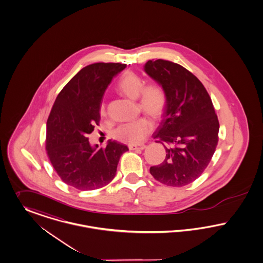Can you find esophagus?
I'll return each instance as SVG.
<instances>
[{
  "label": "esophagus",
  "mask_w": 263,
  "mask_h": 263,
  "mask_svg": "<svg viewBox=\"0 0 263 263\" xmlns=\"http://www.w3.org/2000/svg\"><path fill=\"white\" fill-rule=\"evenodd\" d=\"M145 145L144 144H141V145H133V144H131V145H129V149L130 150H143V149H145Z\"/></svg>",
  "instance_id": "esophagus-1"
}]
</instances>
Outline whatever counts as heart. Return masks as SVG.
I'll list each match as a JSON object with an SVG mask.
<instances>
[{"instance_id":"1","label":"heart","mask_w":263,"mask_h":263,"mask_svg":"<svg viewBox=\"0 0 263 263\" xmlns=\"http://www.w3.org/2000/svg\"><path fill=\"white\" fill-rule=\"evenodd\" d=\"M117 89L132 99H138L140 108L155 118L160 117L167 105V95L157 83L144 85L143 79L132 71H126L120 78ZM100 114L105 115V106L101 104ZM153 124L145 116L119 125L113 131V137L127 144H139L151 132Z\"/></svg>"}]
</instances>
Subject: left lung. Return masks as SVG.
Returning <instances> with one entry per match:
<instances>
[{
  "label": "left lung",
  "instance_id": "obj_1",
  "mask_svg": "<svg viewBox=\"0 0 263 263\" xmlns=\"http://www.w3.org/2000/svg\"><path fill=\"white\" fill-rule=\"evenodd\" d=\"M144 70L167 95L163 119L153 134L164 145L166 158L150 173L164 185H189L201 176L216 151L219 123L212 99L201 81L178 63L148 61Z\"/></svg>",
  "mask_w": 263,
  "mask_h": 263
}]
</instances>
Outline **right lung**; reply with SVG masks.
<instances>
[{"instance_id":"obj_1","label":"right lung","mask_w":263,"mask_h":263,"mask_svg":"<svg viewBox=\"0 0 263 263\" xmlns=\"http://www.w3.org/2000/svg\"><path fill=\"white\" fill-rule=\"evenodd\" d=\"M126 64L97 62L71 78L58 95L47 122L46 149L62 182L81 191L108 185L128 147L109 140L92 147L87 135L100 120V104L109 83Z\"/></svg>"}]
</instances>
